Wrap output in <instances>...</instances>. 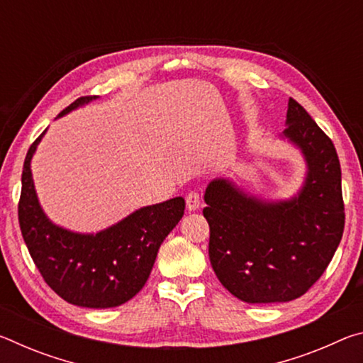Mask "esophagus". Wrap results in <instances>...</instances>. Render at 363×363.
Here are the masks:
<instances>
[{
  "label": "esophagus",
  "mask_w": 363,
  "mask_h": 363,
  "mask_svg": "<svg viewBox=\"0 0 363 363\" xmlns=\"http://www.w3.org/2000/svg\"><path fill=\"white\" fill-rule=\"evenodd\" d=\"M186 203L189 211H196L201 205V199L199 192H189L186 196Z\"/></svg>",
  "instance_id": "obj_1"
}]
</instances>
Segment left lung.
<instances>
[{
    "mask_svg": "<svg viewBox=\"0 0 363 363\" xmlns=\"http://www.w3.org/2000/svg\"><path fill=\"white\" fill-rule=\"evenodd\" d=\"M285 131L306 173L288 199H262L216 177L205 192L210 261L233 296L250 304L288 303L320 279L344 230L341 167L331 139L312 116L288 101Z\"/></svg>",
    "mask_w": 363,
    "mask_h": 363,
    "instance_id": "left-lung-1",
    "label": "left lung"
}]
</instances>
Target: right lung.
<instances>
[{
	"mask_svg": "<svg viewBox=\"0 0 363 363\" xmlns=\"http://www.w3.org/2000/svg\"><path fill=\"white\" fill-rule=\"evenodd\" d=\"M97 97H79L57 118ZM46 131L28 149L22 171L19 224L28 253L46 284L67 303L89 309L125 304L143 290L160 245L184 216L186 200L176 196L143 206L96 233L52 223L40 203L32 174V158Z\"/></svg>",
	"mask_w": 363,
	"mask_h": 363,
	"instance_id": "add662e5",
	"label": "right lung"
}]
</instances>
